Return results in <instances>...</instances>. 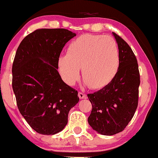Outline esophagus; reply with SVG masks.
Instances as JSON below:
<instances>
[{
	"label": "esophagus",
	"instance_id": "1",
	"mask_svg": "<svg viewBox=\"0 0 158 158\" xmlns=\"http://www.w3.org/2000/svg\"><path fill=\"white\" fill-rule=\"evenodd\" d=\"M78 95H79V98H81V99H82V98H87L86 94L83 93V92H79V94H78Z\"/></svg>",
	"mask_w": 158,
	"mask_h": 158
}]
</instances>
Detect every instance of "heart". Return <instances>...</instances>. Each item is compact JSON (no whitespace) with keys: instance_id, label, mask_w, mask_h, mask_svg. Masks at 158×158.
Masks as SVG:
<instances>
[{"instance_id":"obj_1","label":"heart","mask_w":158,"mask_h":158,"mask_svg":"<svg viewBox=\"0 0 158 158\" xmlns=\"http://www.w3.org/2000/svg\"><path fill=\"white\" fill-rule=\"evenodd\" d=\"M119 52L115 40L109 36L85 34L74 40L67 53L58 59L63 80L73 85L82 77L92 89L105 86L113 79L119 67Z\"/></svg>"}]
</instances>
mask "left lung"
<instances>
[{"label": "left lung", "mask_w": 158, "mask_h": 158, "mask_svg": "<svg viewBox=\"0 0 158 158\" xmlns=\"http://www.w3.org/2000/svg\"><path fill=\"white\" fill-rule=\"evenodd\" d=\"M113 35L118 43L120 61L117 73L104 88L87 95L92 105L89 124L104 135L124 131L138 105L140 73L136 56L120 36L115 33Z\"/></svg>", "instance_id": "8db88e82"}]
</instances>
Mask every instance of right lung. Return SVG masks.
<instances>
[{
    "label": "right lung",
    "mask_w": 158,
    "mask_h": 158,
    "mask_svg": "<svg viewBox=\"0 0 158 158\" xmlns=\"http://www.w3.org/2000/svg\"><path fill=\"white\" fill-rule=\"evenodd\" d=\"M75 36L63 28L37 29L24 37L16 52L12 87L17 107L30 126L42 135L63 130L69 110L79 102L77 91L57 71L62 49Z\"/></svg>",
    "instance_id": "1"
}]
</instances>
